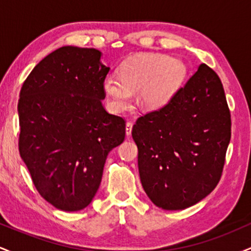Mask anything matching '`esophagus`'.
<instances>
[{"label": "esophagus", "mask_w": 251, "mask_h": 251, "mask_svg": "<svg viewBox=\"0 0 251 251\" xmlns=\"http://www.w3.org/2000/svg\"><path fill=\"white\" fill-rule=\"evenodd\" d=\"M132 123H126V135H127V137H129V135H131V133H132Z\"/></svg>", "instance_id": "esophagus-1"}]
</instances>
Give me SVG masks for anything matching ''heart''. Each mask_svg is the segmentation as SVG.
<instances>
[{
    "label": "heart",
    "mask_w": 251,
    "mask_h": 251,
    "mask_svg": "<svg viewBox=\"0 0 251 251\" xmlns=\"http://www.w3.org/2000/svg\"><path fill=\"white\" fill-rule=\"evenodd\" d=\"M189 68L179 59L165 54H138L120 66L119 76L107 75L102 87L108 107L123 112L131 107L133 92L139 91L144 107L165 106L183 87Z\"/></svg>",
    "instance_id": "1"
}]
</instances>
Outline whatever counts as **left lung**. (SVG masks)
<instances>
[{
  "label": "left lung",
  "instance_id": "obj_1",
  "mask_svg": "<svg viewBox=\"0 0 251 251\" xmlns=\"http://www.w3.org/2000/svg\"><path fill=\"white\" fill-rule=\"evenodd\" d=\"M132 137L152 203L164 210L197 204L220 181L231 137L221 79L201 63L165 106L137 120Z\"/></svg>",
  "mask_w": 251,
  "mask_h": 251
}]
</instances>
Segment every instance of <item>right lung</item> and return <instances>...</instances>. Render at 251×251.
I'll use <instances>...</instances> for the list:
<instances>
[{
	"mask_svg": "<svg viewBox=\"0 0 251 251\" xmlns=\"http://www.w3.org/2000/svg\"><path fill=\"white\" fill-rule=\"evenodd\" d=\"M94 48L63 46L30 72L20 92L19 151L34 185L62 211L85 209L125 120L102 106L109 67Z\"/></svg>",
	"mask_w": 251,
	"mask_h": 251,
	"instance_id": "right-lung-1",
	"label": "right lung"
}]
</instances>
